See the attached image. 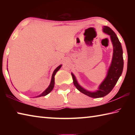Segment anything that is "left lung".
Instances as JSON below:
<instances>
[{
  "mask_svg": "<svg viewBox=\"0 0 135 135\" xmlns=\"http://www.w3.org/2000/svg\"><path fill=\"white\" fill-rule=\"evenodd\" d=\"M103 31L110 36L111 40L114 47V52L111 64L108 70V74H107L105 79L99 86V90L95 92H90L84 89L77 83L74 74L71 73L73 83L77 89L80 92L84 93V95L93 98L104 97L108 95L113 90L114 87L117 83L118 79L122 74L123 65H124L122 45H121L117 35L109 27L107 26H105L104 27Z\"/></svg>",
  "mask_w": 135,
  "mask_h": 135,
  "instance_id": "8db88e82",
  "label": "left lung"
}]
</instances>
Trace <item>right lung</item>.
Instances as JSON below:
<instances>
[{
    "label": "right lung",
    "mask_w": 135,
    "mask_h": 135,
    "mask_svg": "<svg viewBox=\"0 0 135 135\" xmlns=\"http://www.w3.org/2000/svg\"><path fill=\"white\" fill-rule=\"evenodd\" d=\"M61 65H60L59 66H58V67H57L55 70H54V71L53 73V74H52V79H51V84H49V86L48 88H47L46 89L44 92H43L42 94L40 95L39 96H38L37 97H44V96L47 95L49 93H50L53 89L54 87V84H55V75L56 73V72L58 71L60 69V68L61 67Z\"/></svg>",
    "instance_id": "right-lung-1"
}]
</instances>
